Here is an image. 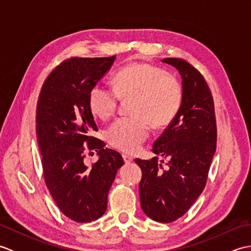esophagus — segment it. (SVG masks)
Returning <instances> with one entry per match:
<instances>
[{"label": "esophagus", "mask_w": 251, "mask_h": 251, "mask_svg": "<svg viewBox=\"0 0 251 251\" xmlns=\"http://www.w3.org/2000/svg\"><path fill=\"white\" fill-rule=\"evenodd\" d=\"M123 158H124V162H125L126 164L131 163L132 159H134L130 155H128V154H123Z\"/></svg>", "instance_id": "esophagus-1"}]
</instances>
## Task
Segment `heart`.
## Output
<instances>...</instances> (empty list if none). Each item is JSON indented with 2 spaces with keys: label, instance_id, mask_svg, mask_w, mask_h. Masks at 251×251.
<instances>
[{
  "label": "heart",
  "instance_id": "1",
  "mask_svg": "<svg viewBox=\"0 0 251 251\" xmlns=\"http://www.w3.org/2000/svg\"><path fill=\"white\" fill-rule=\"evenodd\" d=\"M113 92L100 85L90 89L92 113L106 121L115 114L119 100H131L129 117L117 120L106 131L111 146L132 153L150 134V127L162 129L177 117L183 102V87L175 74L147 62H131L112 77Z\"/></svg>",
  "mask_w": 251,
  "mask_h": 251
}]
</instances>
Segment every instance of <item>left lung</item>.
Returning <instances> with one entry per match:
<instances>
[{"instance_id": "obj_1", "label": "left lung", "mask_w": 251, "mask_h": 251, "mask_svg": "<svg viewBox=\"0 0 251 251\" xmlns=\"http://www.w3.org/2000/svg\"><path fill=\"white\" fill-rule=\"evenodd\" d=\"M178 69L183 102L175 121L154 142L152 151L167 158H136L142 170L140 204L152 220L169 223L182 217L205 189L216 152L217 125L209 86L182 58L162 60Z\"/></svg>"}]
</instances>
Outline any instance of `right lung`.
<instances>
[{
  "label": "right lung",
  "mask_w": 251,
  "mask_h": 251,
  "mask_svg": "<svg viewBox=\"0 0 251 251\" xmlns=\"http://www.w3.org/2000/svg\"><path fill=\"white\" fill-rule=\"evenodd\" d=\"M114 60L115 56L62 61L46 77L37 100L36 136L46 186L62 214L78 223L104 214L110 188L124 164L119 152L104 149L93 136L98 127L88 105L90 89ZM87 151L100 155L90 168L83 163Z\"/></svg>",
  "instance_id": "1"
}]
</instances>
